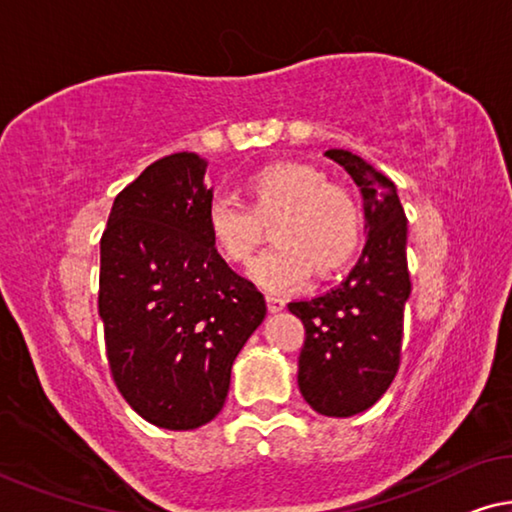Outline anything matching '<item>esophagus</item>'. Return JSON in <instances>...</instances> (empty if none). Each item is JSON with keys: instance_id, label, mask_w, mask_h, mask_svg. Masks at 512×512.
<instances>
[{"instance_id": "34e87169", "label": "esophagus", "mask_w": 512, "mask_h": 512, "mask_svg": "<svg viewBox=\"0 0 512 512\" xmlns=\"http://www.w3.org/2000/svg\"><path fill=\"white\" fill-rule=\"evenodd\" d=\"M266 305H269V312H280L285 307V298L280 296H266Z\"/></svg>"}]
</instances>
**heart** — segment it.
<instances>
[{"label":"heart","instance_id":"b5f03b06","mask_svg":"<svg viewBox=\"0 0 512 512\" xmlns=\"http://www.w3.org/2000/svg\"><path fill=\"white\" fill-rule=\"evenodd\" d=\"M246 207L216 198L205 223L225 262L246 264L271 225L275 246L255 259L250 275L271 291H289L314 273L328 280L358 253L362 207L342 182L326 180L305 161H273L241 184Z\"/></svg>","mask_w":512,"mask_h":512}]
</instances>
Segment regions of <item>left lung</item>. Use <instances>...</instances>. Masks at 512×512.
Listing matches in <instances>:
<instances>
[{
    "label": "left lung",
    "mask_w": 512,
    "mask_h": 512,
    "mask_svg": "<svg viewBox=\"0 0 512 512\" xmlns=\"http://www.w3.org/2000/svg\"><path fill=\"white\" fill-rule=\"evenodd\" d=\"M326 157L360 186L369 239L342 285L294 300L289 310L305 326L300 394L319 415L353 417L387 392L401 364L403 312L412 289L408 218L389 177L348 150H328Z\"/></svg>",
    "instance_id": "1"
}]
</instances>
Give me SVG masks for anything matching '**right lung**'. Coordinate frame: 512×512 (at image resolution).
I'll use <instances>...</instances> for the list:
<instances>
[{"label": "right lung", "mask_w": 512, "mask_h": 512, "mask_svg": "<svg viewBox=\"0 0 512 512\" xmlns=\"http://www.w3.org/2000/svg\"><path fill=\"white\" fill-rule=\"evenodd\" d=\"M205 168L193 152L154 161L113 200L100 239L97 310L113 383L170 431L221 412L232 362L266 316L262 291L209 239Z\"/></svg>", "instance_id": "add662e5"}]
</instances>
